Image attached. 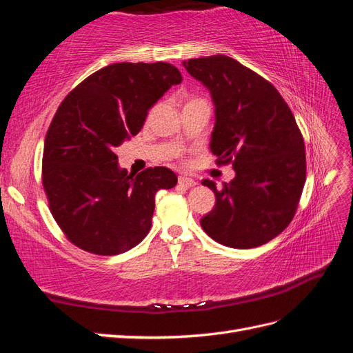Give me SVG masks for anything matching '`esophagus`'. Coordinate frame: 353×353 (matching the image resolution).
Here are the masks:
<instances>
[{"label":"esophagus","mask_w":353,"mask_h":353,"mask_svg":"<svg viewBox=\"0 0 353 353\" xmlns=\"http://www.w3.org/2000/svg\"><path fill=\"white\" fill-rule=\"evenodd\" d=\"M178 184L181 185V187H184V189H190V187L196 185V181H194L193 178H189V176H184V175H181V176L178 178Z\"/></svg>","instance_id":"esophagus-1"}]
</instances>
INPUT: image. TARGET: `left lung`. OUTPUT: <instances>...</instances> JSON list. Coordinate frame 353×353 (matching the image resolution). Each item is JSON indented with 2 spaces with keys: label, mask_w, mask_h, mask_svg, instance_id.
I'll return each mask as SVG.
<instances>
[{
  "label": "left lung",
  "mask_w": 353,
  "mask_h": 353,
  "mask_svg": "<svg viewBox=\"0 0 353 353\" xmlns=\"http://www.w3.org/2000/svg\"><path fill=\"white\" fill-rule=\"evenodd\" d=\"M208 89L214 104L210 150L217 163H232L236 176L203 179L216 205L201 219L223 246L250 249L283 232L296 213L307 176L305 145L294 116L273 85L228 56L183 61Z\"/></svg>",
  "instance_id": "obj_1"
}]
</instances>
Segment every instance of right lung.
Wrapping results in <instances>:
<instances>
[{
	"instance_id": "right-lung-1",
	"label": "right lung",
	"mask_w": 353,
	"mask_h": 353,
	"mask_svg": "<svg viewBox=\"0 0 353 353\" xmlns=\"http://www.w3.org/2000/svg\"><path fill=\"white\" fill-rule=\"evenodd\" d=\"M181 81L170 63L123 61L97 70L60 104L45 137L42 183L52 217L75 246L117 255L150 232L157 192L175 187L178 178L161 166L128 175L116 148Z\"/></svg>"
}]
</instances>
